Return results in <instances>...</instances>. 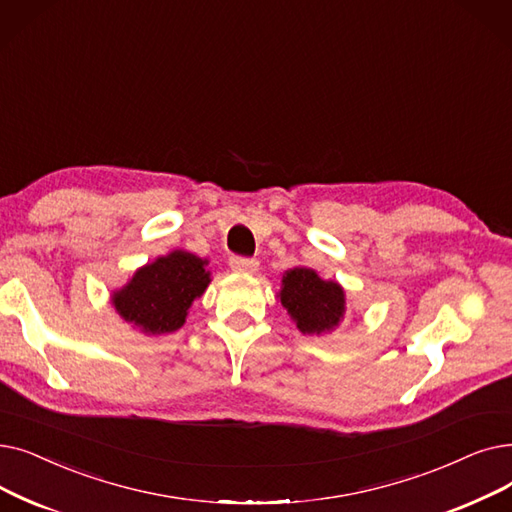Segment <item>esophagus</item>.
<instances>
[{
	"mask_svg": "<svg viewBox=\"0 0 512 512\" xmlns=\"http://www.w3.org/2000/svg\"><path fill=\"white\" fill-rule=\"evenodd\" d=\"M230 268L242 274H255L259 270V261L247 257H230Z\"/></svg>",
	"mask_w": 512,
	"mask_h": 512,
	"instance_id": "1",
	"label": "esophagus"
}]
</instances>
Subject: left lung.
Instances as JSON below:
<instances>
[{
	"label": "left lung",
	"instance_id": "obj_1",
	"mask_svg": "<svg viewBox=\"0 0 512 512\" xmlns=\"http://www.w3.org/2000/svg\"><path fill=\"white\" fill-rule=\"evenodd\" d=\"M280 303L303 335H326L345 316V291L335 280H322L316 270L293 268L282 276Z\"/></svg>",
	"mask_w": 512,
	"mask_h": 512
}]
</instances>
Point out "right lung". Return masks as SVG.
Wrapping results in <instances>:
<instances>
[{
  "label": "right lung",
  "instance_id": "right-lung-1",
  "mask_svg": "<svg viewBox=\"0 0 512 512\" xmlns=\"http://www.w3.org/2000/svg\"><path fill=\"white\" fill-rule=\"evenodd\" d=\"M205 265L207 259L188 251H171L146 263L110 299L117 314L144 335H167L184 326L192 301L207 291L211 274Z\"/></svg>",
  "mask_w": 512,
  "mask_h": 512
}]
</instances>
